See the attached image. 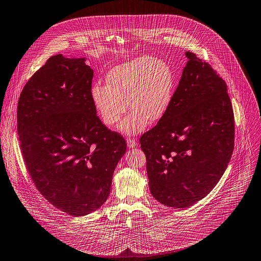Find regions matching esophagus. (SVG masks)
I'll return each mask as SVG.
<instances>
[{"instance_id":"1","label":"esophagus","mask_w":261,"mask_h":261,"mask_svg":"<svg viewBox=\"0 0 261 261\" xmlns=\"http://www.w3.org/2000/svg\"><path fill=\"white\" fill-rule=\"evenodd\" d=\"M127 145L129 148H133L137 145V141L133 138H127Z\"/></svg>"}]
</instances>
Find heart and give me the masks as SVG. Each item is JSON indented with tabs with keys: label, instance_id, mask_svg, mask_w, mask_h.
<instances>
[{
	"label": "heart",
	"instance_id": "obj_1",
	"mask_svg": "<svg viewBox=\"0 0 261 261\" xmlns=\"http://www.w3.org/2000/svg\"><path fill=\"white\" fill-rule=\"evenodd\" d=\"M107 84L94 83L90 96L101 121L107 126L118 124L129 107L130 113L119 130L135 135L151 122L162 120L174 97V75L168 64L143 56L120 64L109 71Z\"/></svg>",
	"mask_w": 261,
	"mask_h": 261
}]
</instances>
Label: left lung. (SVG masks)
Here are the masks:
<instances>
[{"mask_svg": "<svg viewBox=\"0 0 261 261\" xmlns=\"http://www.w3.org/2000/svg\"><path fill=\"white\" fill-rule=\"evenodd\" d=\"M166 116L140 137L152 196L185 208L204 198L234 150L235 122L227 84L191 51Z\"/></svg>", "mask_w": 261, "mask_h": 261, "instance_id": "1", "label": "left lung"}]
</instances>
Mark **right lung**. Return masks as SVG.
Returning a JSON list of instances; mask_svg holds the SVG:
<instances>
[{"label":"right lung","instance_id":"1","mask_svg":"<svg viewBox=\"0 0 261 261\" xmlns=\"http://www.w3.org/2000/svg\"><path fill=\"white\" fill-rule=\"evenodd\" d=\"M93 70L85 59L50 57L23 87L17 132L26 169L39 193L74 217L108 199L125 139L96 116Z\"/></svg>","mask_w":261,"mask_h":261}]
</instances>
